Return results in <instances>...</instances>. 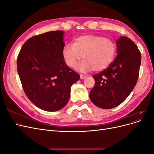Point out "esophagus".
I'll return each instance as SVG.
<instances>
[{
  "label": "esophagus",
  "mask_w": 154,
  "mask_h": 154,
  "mask_svg": "<svg viewBox=\"0 0 154 154\" xmlns=\"http://www.w3.org/2000/svg\"><path fill=\"white\" fill-rule=\"evenodd\" d=\"M80 79H82V80H83V79H85L87 77V76L83 75V74H80Z\"/></svg>",
  "instance_id": "34e87169"
}]
</instances>
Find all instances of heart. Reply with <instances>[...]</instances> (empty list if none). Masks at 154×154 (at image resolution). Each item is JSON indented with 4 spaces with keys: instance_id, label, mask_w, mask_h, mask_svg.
<instances>
[{
    "instance_id": "b5f03b06",
    "label": "heart",
    "mask_w": 154,
    "mask_h": 154,
    "mask_svg": "<svg viewBox=\"0 0 154 154\" xmlns=\"http://www.w3.org/2000/svg\"><path fill=\"white\" fill-rule=\"evenodd\" d=\"M116 52L115 42L103 36L87 35L78 36L73 44L64 46L62 56L67 66L74 67L83 56L78 67L82 71H101L112 62Z\"/></svg>"
}]
</instances>
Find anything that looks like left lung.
I'll return each mask as SVG.
<instances>
[{"instance_id":"left-lung-1","label":"left lung","mask_w":154,"mask_h":154,"mask_svg":"<svg viewBox=\"0 0 154 154\" xmlns=\"http://www.w3.org/2000/svg\"><path fill=\"white\" fill-rule=\"evenodd\" d=\"M114 61L103 71L93 75L94 87L89 93L91 101L104 109L120 105L131 93L137 81L141 54L134 42L126 36L116 40Z\"/></svg>"}]
</instances>
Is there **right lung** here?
Instances as JSON below:
<instances>
[{
  "mask_svg": "<svg viewBox=\"0 0 154 154\" xmlns=\"http://www.w3.org/2000/svg\"><path fill=\"white\" fill-rule=\"evenodd\" d=\"M63 31H54L32 36L17 57V71L26 96L45 111L62 109L68 103L71 87L79 74L65 62Z\"/></svg>",
  "mask_w": 154,
  "mask_h": 154,
  "instance_id": "right-lung-1",
  "label": "right lung"
}]
</instances>
